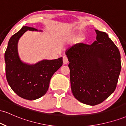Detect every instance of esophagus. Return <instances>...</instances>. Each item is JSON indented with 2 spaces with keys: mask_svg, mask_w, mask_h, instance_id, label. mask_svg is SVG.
I'll return each mask as SVG.
<instances>
[{
  "mask_svg": "<svg viewBox=\"0 0 126 126\" xmlns=\"http://www.w3.org/2000/svg\"><path fill=\"white\" fill-rule=\"evenodd\" d=\"M63 64H66L68 63L69 61H68V59L66 56H64L63 57Z\"/></svg>",
  "mask_w": 126,
  "mask_h": 126,
  "instance_id": "1",
  "label": "esophagus"
}]
</instances>
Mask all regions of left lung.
I'll return each mask as SVG.
<instances>
[{
	"label": "left lung",
	"instance_id": "obj_1",
	"mask_svg": "<svg viewBox=\"0 0 126 126\" xmlns=\"http://www.w3.org/2000/svg\"><path fill=\"white\" fill-rule=\"evenodd\" d=\"M95 31L96 40L92 44H76L66 51L73 96L89 105L99 104L113 93L121 67L115 44L107 33Z\"/></svg>",
	"mask_w": 126,
	"mask_h": 126
}]
</instances>
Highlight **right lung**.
Masks as SVG:
<instances>
[{"label":"right lung","mask_w":126,"mask_h":126,"mask_svg":"<svg viewBox=\"0 0 126 126\" xmlns=\"http://www.w3.org/2000/svg\"><path fill=\"white\" fill-rule=\"evenodd\" d=\"M28 30L43 31L24 26L11 37L5 53L6 76L9 86L18 96L35 100L48 91L50 79L63 64V58L44 59L31 64L22 61L19 56L18 44L19 38Z\"/></svg>","instance_id":"obj_1"}]
</instances>
